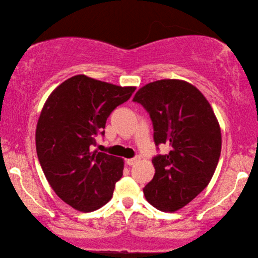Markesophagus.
I'll use <instances>...</instances> for the list:
<instances>
[{
  "label": "esophagus",
  "instance_id": "1",
  "mask_svg": "<svg viewBox=\"0 0 258 258\" xmlns=\"http://www.w3.org/2000/svg\"><path fill=\"white\" fill-rule=\"evenodd\" d=\"M140 160V157L139 156H137V157H134V158H130V159H127V160H126V163H127L128 165H131V166H132V165H134L135 163H138V161Z\"/></svg>",
  "mask_w": 258,
  "mask_h": 258
}]
</instances>
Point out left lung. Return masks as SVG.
Masks as SVG:
<instances>
[{"instance_id": "8db88e82", "label": "left lung", "mask_w": 258, "mask_h": 258, "mask_svg": "<svg viewBox=\"0 0 258 258\" xmlns=\"http://www.w3.org/2000/svg\"><path fill=\"white\" fill-rule=\"evenodd\" d=\"M133 101L149 112L156 146L171 147L167 155L152 159L156 173L143 194L159 211L176 212L212 180L221 155L220 124L204 94L185 81L149 83Z\"/></svg>"}]
</instances>
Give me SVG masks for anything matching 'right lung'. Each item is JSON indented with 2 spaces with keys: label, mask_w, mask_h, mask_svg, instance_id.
Returning <instances> with one entry per match:
<instances>
[{
  "label": "right lung",
  "mask_w": 258,
  "mask_h": 258,
  "mask_svg": "<svg viewBox=\"0 0 258 258\" xmlns=\"http://www.w3.org/2000/svg\"><path fill=\"white\" fill-rule=\"evenodd\" d=\"M134 91L76 75L61 83L43 106L35 134L38 160L56 196L76 211L106 205L123 175V159L92 151V146L104 134L111 111Z\"/></svg>",
  "instance_id": "add662e5"
}]
</instances>
